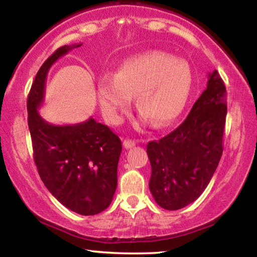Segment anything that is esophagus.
Listing matches in <instances>:
<instances>
[{
  "instance_id": "34e87169",
  "label": "esophagus",
  "mask_w": 257,
  "mask_h": 257,
  "mask_svg": "<svg viewBox=\"0 0 257 257\" xmlns=\"http://www.w3.org/2000/svg\"><path fill=\"white\" fill-rule=\"evenodd\" d=\"M136 142L135 141H132V140H124L123 141V147L125 148V149H130V148L135 147Z\"/></svg>"
}]
</instances>
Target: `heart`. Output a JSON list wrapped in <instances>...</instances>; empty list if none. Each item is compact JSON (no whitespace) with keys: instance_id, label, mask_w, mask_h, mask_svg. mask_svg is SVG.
<instances>
[{"instance_id":"1","label":"heart","mask_w":257,"mask_h":257,"mask_svg":"<svg viewBox=\"0 0 257 257\" xmlns=\"http://www.w3.org/2000/svg\"><path fill=\"white\" fill-rule=\"evenodd\" d=\"M189 63L168 53L150 51L129 58L113 77L101 78L97 100L110 121L127 109L135 96L136 108L155 127H165L182 113L192 88Z\"/></svg>"}]
</instances>
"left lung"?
Returning <instances> with one entry per match:
<instances>
[{
    "instance_id": "left-lung-1",
    "label": "left lung",
    "mask_w": 257,
    "mask_h": 257,
    "mask_svg": "<svg viewBox=\"0 0 257 257\" xmlns=\"http://www.w3.org/2000/svg\"><path fill=\"white\" fill-rule=\"evenodd\" d=\"M226 95L222 79L213 71L185 121L163 139L148 143L149 189L161 207L169 211L185 207L207 187L223 150Z\"/></svg>"
}]
</instances>
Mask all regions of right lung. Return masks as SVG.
<instances>
[{
    "instance_id": "right-lung-1",
    "label": "right lung",
    "mask_w": 257,
    "mask_h": 257,
    "mask_svg": "<svg viewBox=\"0 0 257 257\" xmlns=\"http://www.w3.org/2000/svg\"><path fill=\"white\" fill-rule=\"evenodd\" d=\"M81 45L61 46L39 68L28 96V124L35 164L46 189L71 211L94 215L110 205L116 191L120 139L93 117L77 124L56 125L38 113L50 67Z\"/></svg>"
}]
</instances>
